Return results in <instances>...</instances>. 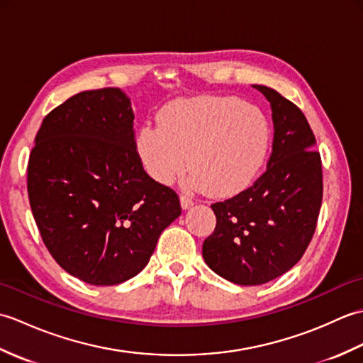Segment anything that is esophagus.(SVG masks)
Here are the masks:
<instances>
[{
  "label": "esophagus",
  "mask_w": 363,
  "mask_h": 363,
  "mask_svg": "<svg viewBox=\"0 0 363 363\" xmlns=\"http://www.w3.org/2000/svg\"><path fill=\"white\" fill-rule=\"evenodd\" d=\"M191 206H194V199H191L190 196L182 195V196H181V207H182V209L187 211V209H190Z\"/></svg>",
  "instance_id": "esophagus-1"
}]
</instances>
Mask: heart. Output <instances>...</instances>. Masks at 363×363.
<instances>
[{
	"instance_id": "1",
	"label": "heart",
	"mask_w": 363,
	"mask_h": 363,
	"mask_svg": "<svg viewBox=\"0 0 363 363\" xmlns=\"http://www.w3.org/2000/svg\"><path fill=\"white\" fill-rule=\"evenodd\" d=\"M273 140L267 113L237 96L176 99L159 113V126L137 130L135 151L145 172L172 184L187 167L190 189L229 196L246 189L264 167Z\"/></svg>"
}]
</instances>
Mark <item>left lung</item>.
I'll return each mask as SVG.
<instances>
[{
	"instance_id": "obj_1",
	"label": "left lung",
	"mask_w": 363,
	"mask_h": 363,
	"mask_svg": "<svg viewBox=\"0 0 363 363\" xmlns=\"http://www.w3.org/2000/svg\"><path fill=\"white\" fill-rule=\"evenodd\" d=\"M252 87L272 107V156L250 189L212 204L217 226L203 243L207 267L238 285L273 281L303 257L323 199L321 159L304 113L276 90Z\"/></svg>"
}]
</instances>
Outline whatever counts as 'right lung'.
Masks as SVG:
<instances>
[{
    "label": "right lung",
    "mask_w": 363,
    "mask_h": 363,
    "mask_svg": "<svg viewBox=\"0 0 363 363\" xmlns=\"http://www.w3.org/2000/svg\"><path fill=\"white\" fill-rule=\"evenodd\" d=\"M28 195L54 260L91 285L140 273L181 215L174 191L145 173L130 98L120 89L81 91L46 115L30 151Z\"/></svg>",
    "instance_id": "obj_1"
}]
</instances>
